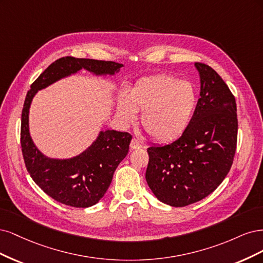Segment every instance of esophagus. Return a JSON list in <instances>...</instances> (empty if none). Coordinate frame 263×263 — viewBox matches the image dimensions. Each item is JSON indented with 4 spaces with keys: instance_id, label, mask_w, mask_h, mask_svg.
<instances>
[{
    "instance_id": "1",
    "label": "esophagus",
    "mask_w": 263,
    "mask_h": 263,
    "mask_svg": "<svg viewBox=\"0 0 263 263\" xmlns=\"http://www.w3.org/2000/svg\"><path fill=\"white\" fill-rule=\"evenodd\" d=\"M142 147V144L137 140V139H132L131 143H130V148L131 149H137Z\"/></svg>"
}]
</instances>
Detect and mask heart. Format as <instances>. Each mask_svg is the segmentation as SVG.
<instances>
[{
	"label": "heart",
	"mask_w": 263,
	"mask_h": 263,
	"mask_svg": "<svg viewBox=\"0 0 263 263\" xmlns=\"http://www.w3.org/2000/svg\"><path fill=\"white\" fill-rule=\"evenodd\" d=\"M197 104L196 90L188 82L172 75H156L138 81L128 97L122 96L118 112L124 123L135 120L142 110L141 123L152 139L172 141L187 128Z\"/></svg>",
	"instance_id": "heart-1"
}]
</instances>
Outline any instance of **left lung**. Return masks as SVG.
<instances>
[{"label":"left lung","instance_id":"1","mask_svg":"<svg viewBox=\"0 0 263 263\" xmlns=\"http://www.w3.org/2000/svg\"><path fill=\"white\" fill-rule=\"evenodd\" d=\"M194 64L201 90L188 126L174 142L147 148L148 187L159 201L176 208L204 199L222 183L237 145L235 96L211 66Z\"/></svg>","mask_w":263,"mask_h":263}]
</instances>
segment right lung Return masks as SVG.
Segmentation results:
<instances>
[{"label":"right lung","mask_w":263,"mask_h":263,"mask_svg":"<svg viewBox=\"0 0 263 263\" xmlns=\"http://www.w3.org/2000/svg\"><path fill=\"white\" fill-rule=\"evenodd\" d=\"M123 65L114 61L74 57L58 59L30 85L22 111L21 145L25 166L39 188L62 204L88 208L104 197L114 173L129 152L132 135L115 130L101 131L84 153L71 159H50L33 145L28 129V112L36 92L82 67L95 74H115Z\"/></svg>","instance_id":"right-lung-1"}]
</instances>
